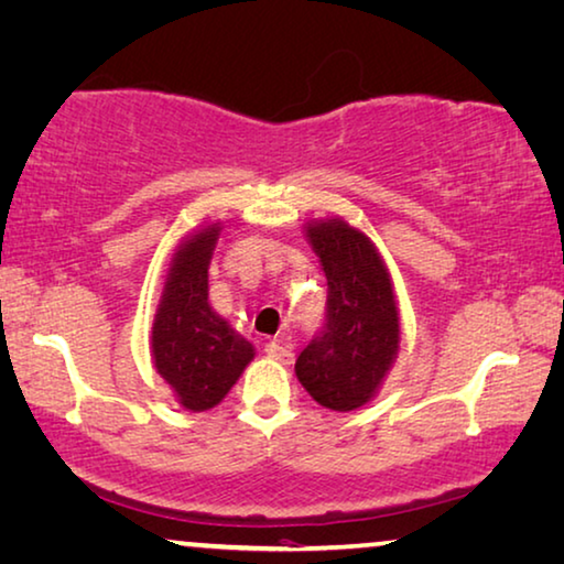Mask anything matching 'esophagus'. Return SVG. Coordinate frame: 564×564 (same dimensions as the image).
I'll list each match as a JSON object with an SVG mask.
<instances>
[{"instance_id": "esophagus-1", "label": "esophagus", "mask_w": 564, "mask_h": 564, "mask_svg": "<svg viewBox=\"0 0 564 564\" xmlns=\"http://www.w3.org/2000/svg\"><path fill=\"white\" fill-rule=\"evenodd\" d=\"M264 352L270 355V358L280 360V362H292L294 352L288 343H284V337H274V340H270L264 345Z\"/></svg>"}]
</instances>
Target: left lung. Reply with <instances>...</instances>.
<instances>
[{
	"label": "left lung",
	"instance_id": "1",
	"mask_svg": "<svg viewBox=\"0 0 564 564\" xmlns=\"http://www.w3.org/2000/svg\"><path fill=\"white\" fill-rule=\"evenodd\" d=\"M307 239L327 276V307L294 372L319 405L355 411L376 395L401 343L391 274L366 234L343 219L307 224Z\"/></svg>",
	"mask_w": 564,
	"mask_h": 564
}]
</instances>
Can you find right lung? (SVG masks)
I'll return each instance as SVG.
<instances>
[{
  "instance_id": "right-lung-1",
  "label": "right lung",
  "mask_w": 564,
  "mask_h": 564,
  "mask_svg": "<svg viewBox=\"0 0 564 564\" xmlns=\"http://www.w3.org/2000/svg\"><path fill=\"white\" fill-rule=\"evenodd\" d=\"M219 224L188 237L173 254L153 319L155 370L186 411H209L254 358L252 343L209 305V262Z\"/></svg>"
}]
</instances>
